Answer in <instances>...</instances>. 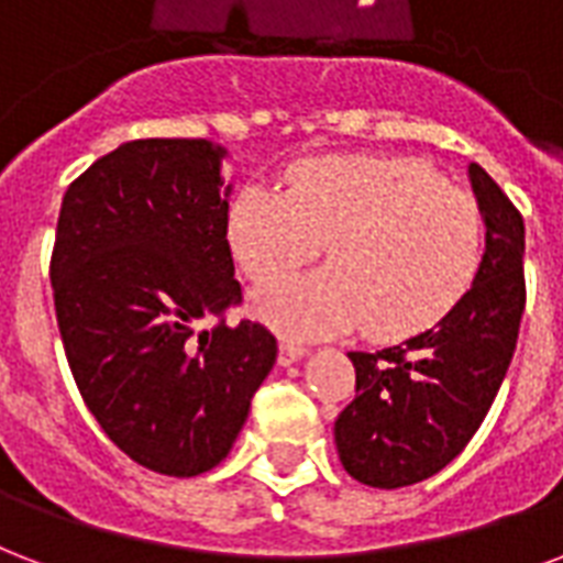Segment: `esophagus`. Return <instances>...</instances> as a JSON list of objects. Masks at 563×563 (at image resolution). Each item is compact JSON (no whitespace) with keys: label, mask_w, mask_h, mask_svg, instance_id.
<instances>
[{"label":"esophagus","mask_w":563,"mask_h":563,"mask_svg":"<svg viewBox=\"0 0 563 563\" xmlns=\"http://www.w3.org/2000/svg\"><path fill=\"white\" fill-rule=\"evenodd\" d=\"M307 345H300V342H291V339H283L280 342V363L283 366H289V363H295V360H300L303 354H307Z\"/></svg>","instance_id":"esophagus-1"}]
</instances>
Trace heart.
I'll return each mask as SVG.
<instances>
[{
  "mask_svg": "<svg viewBox=\"0 0 563 563\" xmlns=\"http://www.w3.org/2000/svg\"><path fill=\"white\" fill-rule=\"evenodd\" d=\"M227 235L256 283L279 279L329 242L328 269L256 295V312L286 336L360 324L375 339L422 333L466 295L484 256L482 206L416 158L300 162L286 195L244 188Z\"/></svg>",
  "mask_w": 563,
  "mask_h": 563,
  "instance_id": "1",
  "label": "heart"
}]
</instances>
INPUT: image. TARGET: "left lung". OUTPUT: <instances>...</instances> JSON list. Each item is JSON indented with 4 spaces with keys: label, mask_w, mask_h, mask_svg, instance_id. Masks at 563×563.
<instances>
[{
    "label": "left lung",
    "mask_w": 563,
    "mask_h": 563,
    "mask_svg": "<svg viewBox=\"0 0 563 563\" xmlns=\"http://www.w3.org/2000/svg\"><path fill=\"white\" fill-rule=\"evenodd\" d=\"M472 191L487 247L470 291L440 324L401 345L351 351L357 396L333 424L351 478L380 490L424 482L466 449L510 366L526 310V224L482 165Z\"/></svg>",
    "instance_id": "obj_1"
}]
</instances>
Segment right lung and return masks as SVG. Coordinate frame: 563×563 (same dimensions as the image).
<instances>
[{"label": "right lung", "instance_id": "1", "mask_svg": "<svg viewBox=\"0 0 563 563\" xmlns=\"http://www.w3.org/2000/svg\"><path fill=\"white\" fill-rule=\"evenodd\" d=\"M221 158L206 139L120 144L67 188L49 263L85 405L120 452L174 478L224 461L277 360L265 324L227 321L242 283Z\"/></svg>", "mask_w": 563, "mask_h": 563}]
</instances>
